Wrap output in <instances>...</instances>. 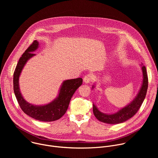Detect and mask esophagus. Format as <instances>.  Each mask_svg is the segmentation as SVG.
Segmentation results:
<instances>
[{
	"label": "esophagus",
	"mask_w": 158,
	"mask_h": 158,
	"mask_svg": "<svg viewBox=\"0 0 158 158\" xmlns=\"http://www.w3.org/2000/svg\"><path fill=\"white\" fill-rule=\"evenodd\" d=\"M93 76L91 74H87L84 77V82L86 84H89L93 81Z\"/></svg>",
	"instance_id": "esophagus-1"
}]
</instances>
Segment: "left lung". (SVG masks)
Masks as SVG:
<instances>
[{
    "label": "left lung",
    "instance_id": "obj_1",
    "mask_svg": "<svg viewBox=\"0 0 158 158\" xmlns=\"http://www.w3.org/2000/svg\"><path fill=\"white\" fill-rule=\"evenodd\" d=\"M141 67L143 72L142 85L136 96L129 104L113 114L103 113L93 104V113L99 121L110 124H119L131 118L138 112L145 99L148 87V78L146 67L143 64H141ZM95 85H93V89Z\"/></svg>",
    "mask_w": 158,
    "mask_h": 158
}]
</instances>
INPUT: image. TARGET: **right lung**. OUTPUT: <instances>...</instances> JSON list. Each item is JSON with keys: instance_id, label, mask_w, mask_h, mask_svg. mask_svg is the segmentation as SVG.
I'll use <instances>...</instances> for the list:
<instances>
[{"instance_id": "1", "label": "right lung", "mask_w": 158, "mask_h": 158, "mask_svg": "<svg viewBox=\"0 0 158 158\" xmlns=\"http://www.w3.org/2000/svg\"><path fill=\"white\" fill-rule=\"evenodd\" d=\"M39 45L38 41L34 40L19 59L14 73V91L21 109L25 114L36 120L51 122L59 119L65 113L73 94L82 84V79L63 81L57 97L47 104L37 106L26 101L20 91L19 77L27 62L35 56L32 52L37 49Z\"/></svg>"}]
</instances>
